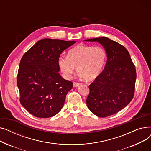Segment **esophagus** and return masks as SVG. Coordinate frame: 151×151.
I'll list each match as a JSON object with an SVG mask.
<instances>
[{"label":"esophagus","instance_id":"obj_1","mask_svg":"<svg viewBox=\"0 0 151 151\" xmlns=\"http://www.w3.org/2000/svg\"><path fill=\"white\" fill-rule=\"evenodd\" d=\"M73 87H77V86H78L79 85H80V83H76V82H74L73 83Z\"/></svg>","mask_w":151,"mask_h":151}]
</instances>
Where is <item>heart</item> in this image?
<instances>
[{"mask_svg":"<svg viewBox=\"0 0 151 151\" xmlns=\"http://www.w3.org/2000/svg\"><path fill=\"white\" fill-rule=\"evenodd\" d=\"M106 59L104 47L80 44L68 51L67 57L60 56L58 67L65 79H70L75 67L79 76L91 81L100 74Z\"/></svg>","mask_w":151,"mask_h":151,"instance_id":"b5f03b06","label":"heart"}]
</instances>
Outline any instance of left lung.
I'll return each instance as SVG.
<instances>
[{
    "label": "left lung",
    "mask_w": 151,
    "mask_h": 151,
    "mask_svg": "<svg viewBox=\"0 0 151 151\" xmlns=\"http://www.w3.org/2000/svg\"><path fill=\"white\" fill-rule=\"evenodd\" d=\"M86 42H97L106 52L104 70L89 86L86 104L91 111L100 117L111 116L124 109L133 99L137 78L136 70L125 47L107 37Z\"/></svg>",
    "instance_id": "left-lung-1"
}]
</instances>
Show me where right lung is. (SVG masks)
Returning a JSON list of instances; mask_svg holds the SVG:
<instances>
[{
	"label": "right lung",
	"mask_w": 151,
	"mask_h": 151,
	"mask_svg": "<svg viewBox=\"0 0 151 151\" xmlns=\"http://www.w3.org/2000/svg\"><path fill=\"white\" fill-rule=\"evenodd\" d=\"M75 43L44 38L24 54L19 63L17 85L21 104L31 114L51 117L63 108L73 83L59 73L58 61L60 54Z\"/></svg>",
	"instance_id": "obj_1"
}]
</instances>
